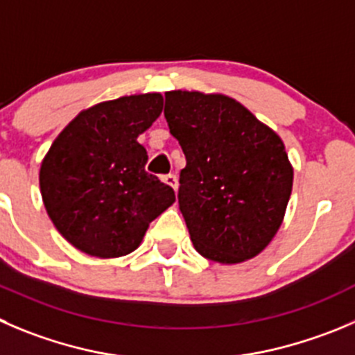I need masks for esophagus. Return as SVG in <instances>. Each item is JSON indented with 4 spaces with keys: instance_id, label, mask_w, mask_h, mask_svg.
<instances>
[{
    "instance_id": "1",
    "label": "esophagus",
    "mask_w": 355,
    "mask_h": 355,
    "mask_svg": "<svg viewBox=\"0 0 355 355\" xmlns=\"http://www.w3.org/2000/svg\"><path fill=\"white\" fill-rule=\"evenodd\" d=\"M164 183L168 184L174 191H178V175L175 174H167L164 175Z\"/></svg>"
}]
</instances>
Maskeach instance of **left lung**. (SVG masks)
Instances as JSON below:
<instances>
[{"mask_svg":"<svg viewBox=\"0 0 355 355\" xmlns=\"http://www.w3.org/2000/svg\"><path fill=\"white\" fill-rule=\"evenodd\" d=\"M164 114L187 157L178 200L195 249L228 265L254 258L281 228L291 197L281 137L221 94L165 92Z\"/></svg>","mask_w":355,"mask_h":355,"instance_id":"left-lung-1","label":"left lung"}]
</instances>
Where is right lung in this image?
Wrapping results in <instances>:
<instances>
[{
    "label": "right lung",
    "mask_w": 355,
    "mask_h": 355,
    "mask_svg": "<svg viewBox=\"0 0 355 355\" xmlns=\"http://www.w3.org/2000/svg\"><path fill=\"white\" fill-rule=\"evenodd\" d=\"M160 94L120 97L82 111L40 168L43 204L59 234L82 252L118 258L137 249L175 195L148 174L137 136L160 116Z\"/></svg>",
    "instance_id": "right-lung-1"
}]
</instances>
